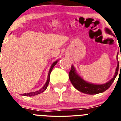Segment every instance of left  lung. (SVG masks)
<instances>
[{"label":"left lung","instance_id":"1","mask_svg":"<svg viewBox=\"0 0 121 121\" xmlns=\"http://www.w3.org/2000/svg\"><path fill=\"white\" fill-rule=\"evenodd\" d=\"M105 31L108 34L113 35L111 30L110 29H107V28L105 29ZM117 55H118V53H117ZM118 70L119 61L118 63H117V68L116 69V72H115V73H114V77L109 82H108L106 83L102 84V85H96V84L91 83H88L84 80L82 78H81L77 74V73L75 71V68H74L73 66H72H72H71V71H70L69 73V77L70 81L71 82L74 88H76L78 91L87 94H99V93L104 92L105 91H106V90H108L110 88V86L112 85L114 79L116 78V76H117V73H118Z\"/></svg>","mask_w":121,"mask_h":121}]
</instances>
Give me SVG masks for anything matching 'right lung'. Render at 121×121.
I'll list each match as a JSON object with an SVG mask.
<instances>
[{"label":"right lung","mask_w":121,"mask_h":121,"mask_svg":"<svg viewBox=\"0 0 121 121\" xmlns=\"http://www.w3.org/2000/svg\"><path fill=\"white\" fill-rule=\"evenodd\" d=\"M58 61V60L55 61L53 62V63H52V65H51V67H50V70H49V73H48V80H47V82H46V83H45L44 85V86H43L41 89H40V90H38V91H35V92H29V93H24V94H22V95H24V96H30V97H31V96H34V95H38V94H40V93H41V92H44V91L45 90L47 89V87H48V85H49V81H50V73H51V72H52V69H53V67L55 66V65L57 63ZM0 75H2L1 72L0 73Z\"/></svg>","instance_id":"right-lung-1"}]
</instances>
